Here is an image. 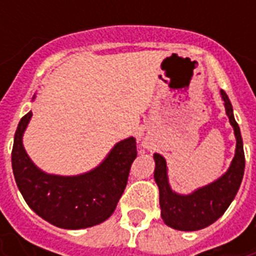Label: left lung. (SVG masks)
<instances>
[{"label": "left lung", "instance_id": "8db88e82", "mask_svg": "<svg viewBox=\"0 0 256 256\" xmlns=\"http://www.w3.org/2000/svg\"><path fill=\"white\" fill-rule=\"evenodd\" d=\"M220 96L224 100L226 114L230 120L231 126L234 128V134L236 138L234 160L228 170L220 178L188 195L176 194L171 190L168 184L166 160L160 154H154V179L160 188V216L168 226L175 230L196 231L212 224L228 208L242 183L244 174L242 136L234 118L232 106L228 96L223 90H220Z\"/></svg>", "mask_w": 256, "mask_h": 256}]
</instances>
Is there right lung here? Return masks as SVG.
I'll use <instances>...</instances> for the list:
<instances>
[{"mask_svg": "<svg viewBox=\"0 0 256 256\" xmlns=\"http://www.w3.org/2000/svg\"><path fill=\"white\" fill-rule=\"evenodd\" d=\"M32 112L18 124L12 150V168L18 188L29 207L54 226L78 230L104 222L114 212L128 184L136 158V142L130 136L112 148L94 170L74 176L46 174L26 154L22 136Z\"/></svg>", "mask_w": 256, "mask_h": 256, "instance_id": "1", "label": "right lung"}]
</instances>
